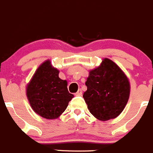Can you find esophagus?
Segmentation results:
<instances>
[{
	"label": "esophagus",
	"instance_id": "34e87169",
	"mask_svg": "<svg viewBox=\"0 0 153 153\" xmlns=\"http://www.w3.org/2000/svg\"><path fill=\"white\" fill-rule=\"evenodd\" d=\"M82 90H81V89H79V90H78L77 92H76V93H75V96H82Z\"/></svg>",
	"mask_w": 153,
	"mask_h": 153
}]
</instances>
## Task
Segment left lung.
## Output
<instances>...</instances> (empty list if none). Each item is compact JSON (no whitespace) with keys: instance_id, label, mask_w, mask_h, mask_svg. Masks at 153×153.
<instances>
[{"instance_id":"8db88e82","label":"left lung","mask_w":153,"mask_h":153,"mask_svg":"<svg viewBox=\"0 0 153 153\" xmlns=\"http://www.w3.org/2000/svg\"><path fill=\"white\" fill-rule=\"evenodd\" d=\"M83 98L91 114L100 120L115 118L122 112L130 96V83L120 67L110 59L89 72Z\"/></svg>"}]
</instances>
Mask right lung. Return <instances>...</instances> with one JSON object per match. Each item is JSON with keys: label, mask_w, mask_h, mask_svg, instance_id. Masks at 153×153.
Listing matches in <instances>:
<instances>
[{"label": "right lung", "mask_w": 153, "mask_h": 153, "mask_svg": "<svg viewBox=\"0 0 153 153\" xmlns=\"http://www.w3.org/2000/svg\"><path fill=\"white\" fill-rule=\"evenodd\" d=\"M59 71L46 61L39 67L26 87L32 108L46 119H55L67 108L74 95L67 89V82L58 76Z\"/></svg>", "instance_id": "add662e5"}]
</instances>
